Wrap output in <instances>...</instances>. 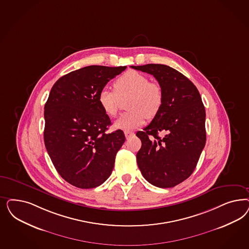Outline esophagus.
I'll list each match as a JSON object with an SVG mask.
<instances>
[{
  "label": "esophagus",
  "mask_w": 249,
  "mask_h": 249,
  "mask_svg": "<svg viewBox=\"0 0 249 249\" xmlns=\"http://www.w3.org/2000/svg\"><path fill=\"white\" fill-rule=\"evenodd\" d=\"M124 136H125L126 138H129V137H134V136H135V133L132 132V131H129V130H125V131H124Z\"/></svg>",
  "instance_id": "esophagus-1"
}]
</instances>
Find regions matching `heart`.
<instances>
[{"mask_svg":"<svg viewBox=\"0 0 249 249\" xmlns=\"http://www.w3.org/2000/svg\"><path fill=\"white\" fill-rule=\"evenodd\" d=\"M113 89H102L98 102L105 114L115 117L120 109L121 100L129 96L126 108L114 126L120 129H134L142 125L147 118L155 117L163 104V90L158 82L149 81L143 73L129 71L113 81Z\"/></svg>","mask_w":249,"mask_h":249,"instance_id":"1","label":"heart"}]
</instances>
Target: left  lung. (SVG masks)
I'll use <instances>...</instances> for the list:
<instances>
[{"label": "left lung", "mask_w": 249, "mask_h": 249, "mask_svg": "<svg viewBox=\"0 0 249 249\" xmlns=\"http://www.w3.org/2000/svg\"><path fill=\"white\" fill-rule=\"evenodd\" d=\"M131 68L153 75L163 90L160 112L137 133L142 142L137 154L138 168L149 183L172 188L193 174L205 145L204 105L193 82L169 66Z\"/></svg>", "instance_id": "left-lung-1"}]
</instances>
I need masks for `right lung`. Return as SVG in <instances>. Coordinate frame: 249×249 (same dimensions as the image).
<instances>
[{"mask_svg":"<svg viewBox=\"0 0 249 249\" xmlns=\"http://www.w3.org/2000/svg\"><path fill=\"white\" fill-rule=\"evenodd\" d=\"M125 69L84 67L58 79L50 90L44 112V142L58 174L77 188L103 184L125 141L120 129L106 133L111 120L98 102L100 90Z\"/></svg>","mask_w":249,"mask_h":249,"instance_id":"add662e5","label":"right lung"}]
</instances>
